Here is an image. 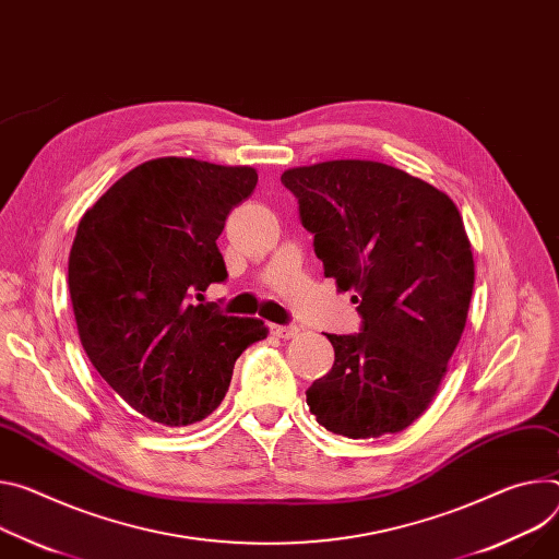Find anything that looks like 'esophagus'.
I'll return each instance as SVG.
<instances>
[{"mask_svg":"<svg viewBox=\"0 0 559 559\" xmlns=\"http://www.w3.org/2000/svg\"><path fill=\"white\" fill-rule=\"evenodd\" d=\"M270 330H272V334L274 336H278V338H294L300 330L296 328V325H270Z\"/></svg>","mask_w":559,"mask_h":559,"instance_id":"1","label":"esophagus"}]
</instances>
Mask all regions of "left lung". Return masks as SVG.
Returning a JSON list of instances; mask_svg holds the SVG:
<instances>
[{
    "mask_svg": "<svg viewBox=\"0 0 559 559\" xmlns=\"http://www.w3.org/2000/svg\"><path fill=\"white\" fill-rule=\"evenodd\" d=\"M300 221L338 292H354L364 328L328 334L332 370L308 390L334 435L374 439L419 419L460 343L475 285L464 218L448 193L374 160L283 171Z\"/></svg>",
    "mask_w": 559,
    "mask_h": 559,
    "instance_id": "left-lung-1",
    "label": "left lung"
}]
</instances>
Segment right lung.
I'll return each instance as SVG.
<instances>
[{
	"mask_svg": "<svg viewBox=\"0 0 559 559\" xmlns=\"http://www.w3.org/2000/svg\"><path fill=\"white\" fill-rule=\"evenodd\" d=\"M259 182L253 167L146 160L114 182L78 225L69 292L86 357L144 419L182 428L210 417L261 319L195 302L227 278L218 236Z\"/></svg>",
	"mask_w": 559,
	"mask_h": 559,
	"instance_id": "obj_1",
	"label": "right lung"
}]
</instances>
